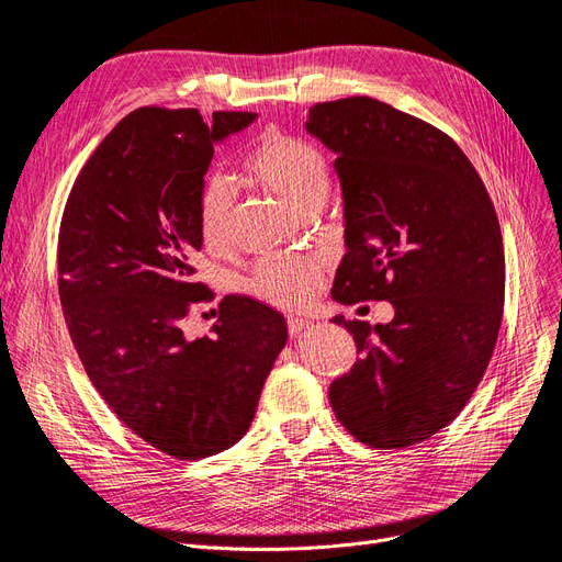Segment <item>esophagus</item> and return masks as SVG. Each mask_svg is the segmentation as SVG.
<instances>
[{
	"instance_id": "esophagus-1",
	"label": "esophagus",
	"mask_w": 562,
	"mask_h": 562,
	"mask_svg": "<svg viewBox=\"0 0 562 562\" xmlns=\"http://www.w3.org/2000/svg\"><path fill=\"white\" fill-rule=\"evenodd\" d=\"M310 326H313V322H307L303 317H286V328H289V334H292V336H299L301 330H305Z\"/></svg>"
}]
</instances>
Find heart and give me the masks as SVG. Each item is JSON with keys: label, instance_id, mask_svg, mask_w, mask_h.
<instances>
[{"label": "heart", "instance_id": "heart-1", "mask_svg": "<svg viewBox=\"0 0 562 562\" xmlns=\"http://www.w3.org/2000/svg\"><path fill=\"white\" fill-rule=\"evenodd\" d=\"M240 169L247 180L278 194L282 201L305 215L319 207L330 187V166L313 140L266 130L243 159ZM236 194L224 176L207 178L196 199V222L203 245L211 252H224L232 245V217ZM324 263L317 257L273 255L257 263L249 289L252 294L280 305L301 307L319 292Z\"/></svg>", "mask_w": 562, "mask_h": 562}]
</instances>
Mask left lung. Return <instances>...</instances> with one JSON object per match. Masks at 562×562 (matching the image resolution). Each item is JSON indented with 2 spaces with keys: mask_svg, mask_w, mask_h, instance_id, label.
<instances>
[{
  "mask_svg": "<svg viewBox=\"0 0 562 562\" xmlns=\"http://www.w3.org/2000/svg\"><path fill=\"white\" fill-rule=\"evenodd\" d=\"M307 132L334 150L345 245L330 296L389 301V324L336 317L359 359L328 386L338 422L368 447H412L451 424L482 382L505 303L495 207L465 153L384 101L315 103Z\"/></svg>",
  "mask_w": 562,
  "mask_h": 562,
  "instance_id": "left-lung-1",
  "label": "left lung"
}]
</instances>
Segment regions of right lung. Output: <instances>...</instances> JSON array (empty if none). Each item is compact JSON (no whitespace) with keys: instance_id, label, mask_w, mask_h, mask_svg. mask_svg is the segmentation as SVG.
<instances>
[{"instance_id":"obj_1","label":"right lung","mask_w":562,"mask_h":562,"mask_svg":"<svg viewBox=\"0 0 562 562\" xmlns=\"http://www.w3.org/2000/svg\"><path fill=\"white\" fill-rule=\"evenodd\" d=\"M257 113L145 106L82 166L57 236L61 313L90 382L140 440L180 461L236 445L286 342L278 310L224 296L215 336L182 319L215 294L194 280L196 199L213 145Z\"/></svg>"}]
</instances>
